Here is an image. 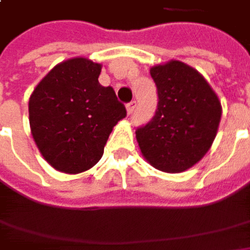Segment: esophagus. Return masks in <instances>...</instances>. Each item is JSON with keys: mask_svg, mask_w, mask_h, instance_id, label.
Wrapping results in <instances>:
<instances>
[{"mask_svg": "<svg viewBox=\"0 0 250 250\" xmlns=\"http://www.w3.org/2000/svg\"><path fill=\"white\" fill-rule=\"evenodd\" d=\"M135 108H136V101L135 100L130 101V103H128V104H126V112H128V114H132Z\"/></svg>", "mask_w": 250, "mask_h": 250, "instance_id": "34e87169", "label": "esophagus"}]
</instances>
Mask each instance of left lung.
<instances>
[{"label":"left lung","mask_w":250,"mask_h":250,"mask_svg":"<svg viewBox=\"0 0 250 250\" xmlns=\"http://www.w3.org/2000/svg\"><path fill=\"white\" fill-rule=\"evenodd\" d=\"M159 104L153 120L136 130L142 156L160 171L177 174L205 157L216 139L221 103L207 81L171 60L150 68Z\"/></svg>","instance_id":"8db88e82"}]
</instances>
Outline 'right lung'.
Returning a JSON list of instances; mask_svg holds the SVG:
<instances>
[{"label": "right lung", "instance_id": "right-lung-1", "mask_svg": "<svg viewBox=\"0 0 250 250\" xmlns=\"http://www.w3.org/2000/svg\"><path fill=\"white\" fill-rule=\"evenodd\" d=\"M101 63L76 57L57 63L29 99L30 132L43 159L65 174L96 166L118 121L126 117L112 87L99 83Z\"/></svg>", "mask_w": 250, "mask_h": 250}]
</instances>
